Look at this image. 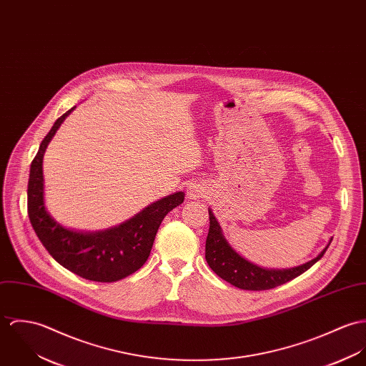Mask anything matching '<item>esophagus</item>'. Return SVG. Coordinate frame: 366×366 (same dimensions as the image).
Listing matches in <instances>:
<instances>
[{
    "mask_svg": "<svg viewBox=\"0 0 366 366\" xmlns=\"http://www.w3.org/2000/svg\"><path fill=\"white\" fill-rule=\"evenodd\" d=\"M203 189L202 188H199V187H197V185H192L189 189H188V197L191 198V199H199V198H202L203 197Z\"/></svg>",
    "mask_w": 366,
    "mask_h": 366,
    "instance_id": "34e87169",
    "label": "esophagus"
}]
</instances>
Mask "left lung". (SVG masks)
<instances>
[{
	"label": "left lung",
	"mask_w": 366,
	"mask_h": 366,
	"mask_svg": "<svg viewBox=\"0 0 366 366\" xmlns=\"http://www.w3.org/2000/svg\"><path fill=\"white\" fill-rule=\"evenodd\" d=\"M328 245L320 252V255L300 267L290 269H264L247 261L229 245L223 237L216 217L213 216L212 210H209V233L204 247L206 262L216 275L226 282L237 286L239 289L267 290L286 284L315 265L325 255Z\"/></svg>",
	"instance_id": "left-lung-1"
}]
</instances>
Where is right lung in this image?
<instances>
[{
    "mask_svg": "<svg viewBox=\"0 0 366 366\" xmlns=\"http://www.w3.org/2000/svg\"><path fill=\"white\" fill-rule=\"evenodd\" d=\"M73 109L54 122L32 160L28 181V214L41 243L60 265L88 281L115 282L143 267L165 214L184 202L185 195L177 192L165 197L121 226L99 233L71 232L56 223L43 202L41 163L49 142Z\"/></svg>",
    "mask_w": 366,
    "mask_h": 366,
    "instance_id": "1",
    "label": "right lung"
}]
</instances>
